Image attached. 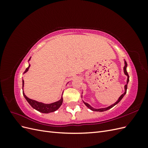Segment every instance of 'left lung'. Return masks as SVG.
I'll list each match as a JSON object with an SVG mask.
<instances>
[{
	"mask_svg": "<svg viewBox=\"0 0 148 148\" xmlns=\"http://www.w3.org/2000/svg\"><path fill=\"white\" fill-rule=\"evenodd\" d=\"M127 64L126 61L125 60V66H124V67H123V71H124V73H125V75L127 76V84L125 85V92H124V93H123V94H122V95L120 96V97L119 98L118 100H117V101H116V102L114 103V104H112L111 106H109V107H106V108H101V109H95V108H94V107H91V106L90 105H89V104H88V103L85 102H84V101H83V102H84V104L86 106V107H88L89 109H91V110H92V111H96V112H104V111H106V110H109V109H111L112 107H113L114 106H115L116 104H118V103H119L121 100H122V98L123 97V96L125 95V94H126V92H127V85H128V82H129V76H128V73H127Z\"/></svg>",
	"mask_w": 148,
	"mask_h": 148,
	"instance_id": "8db88e82",
	"label": "left lung"
}]
</instances>
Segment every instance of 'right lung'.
Returning a JSON list of instances; mask_svg holds the SVG:
<instances>
[{
  "label": "right lung",
  "instance_id": "right-lung-1",
  "mask_svg": "<svg viewBox=\"0 0 148 148\" xmlns=\"http://www.w3.org/2000/svg\"><path fill=\"white\" fill-rule=\"evenodd\" d=\"M30 59H31V57L28 60V62L30 60ZM29 66H30V65H29L28 68H26L24 73L27 72V71H28ZM22 83H23V87H22V89H23V87H24V80L23 79H22ZM23 95L26 99V100L28 101V102L30 104V106L32 107L33 109L40 112L44 113V114L53 112L57 110L61 106V105L62 104V102H63V97H62V96L61 99L59 101H58L55 102H53V103H51V104H44V103H42L41 102H38V101H35V100L29 99V98H28L25 95L23 91ZM62 95H63V93H62Z\"/></svg>",
  "mask_w": 148,
  "mask_h": 148
}]
</instances>
